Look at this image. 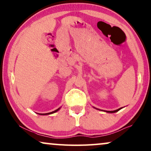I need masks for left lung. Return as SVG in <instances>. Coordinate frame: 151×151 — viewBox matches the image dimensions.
<instances>
[{
    "label": "left lung",
    "mask_w": 151,
    "mask_h": 151,
    "mask_svg": "<svg viewBox=\"0 0 151 151\" xmlns=\"http://www.w3.org/2000/svg\"><path fill=\"white\" fill-rule=\"evenodd\" d=\"M121 108H119V109H118V110H114V111H106V112H109V113H114V112H118V111L121 110Z\"/></svg>",
    "instance_id": "obj_1"
}]
</instances>
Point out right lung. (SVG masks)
Masks as SVG:
<instances>
[{"label":"right lung","instance_id":"right-lung-1","mask_svg":"<svg viewBox=\"0 0 151 151\" xmlns=\"http://www.w3.org/2000/svg\"><path fill=\"white\" fill-rule=\"evenodd\" d=\"M60 108H58L57 110H54V111H53V112H50V113H46V114H41V115H47V114H53V113H54V112H57V111L59 110Z\"/></svg>","mask_w":151,"mask_h":151}]
</instances>
